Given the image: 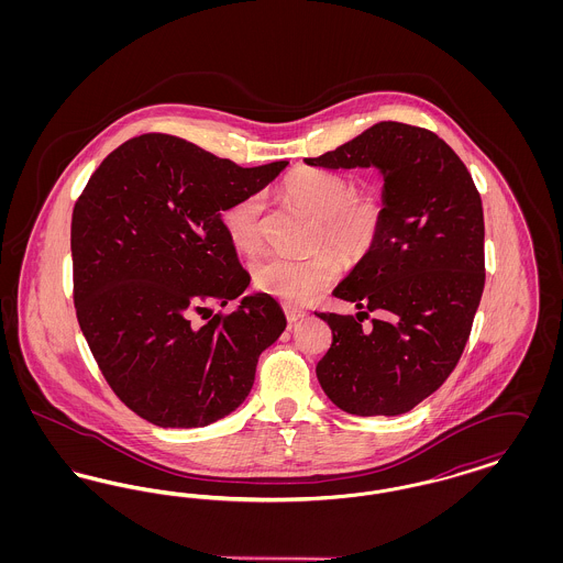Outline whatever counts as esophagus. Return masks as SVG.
<instances>
[{"instance_id": "1", "label": "esophagus", "mask_w": 563, "mask_h": 563, "mask_svg": "<svg viewBox=\"0 0 563 563\" xmlns=\"http://www.w3.org/2000/svg\"><path fill=\"white\" fill-rule=\"evenodd\" d=\"M285 317H287V321L297 322L301 321L303 317H306V312L303 310H299V308H291V306H287L285 308Z\"/></svg>"}]
</instances>
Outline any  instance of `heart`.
Listing matches in <instances>:
<instances>
[{
  "label": "heart",
  "instance_id": "1",
  "mask_svg": "<svg viewBox=\"0 0 563 563\" xmlns=\"http://www.w3.org/2000/svg\"><path fill=\"white\" fill-rule=\"evenodd\" d=\"M285 194L295 205L314 214L310 246H331L349 260L365 257L382 234L386 219L384 194L375 186L352 188L346 175L327 168H299L285 181ZM262 194H244L221 211L230 242L244 253L264 244ZM340 274V262L329 249L308 255H268L253 264V285L285 303L301 306L322 294Z\"/></svg>",
  "mask_w": 563,
  "mask_h": 563
}]
</instances>
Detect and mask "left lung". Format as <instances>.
I'll return each mask as SVG.
<instances>
[{
  "label": "left lung",
  "mask_w": 563,
  "mask_h": 563,
  "mask_svg": "<svg viewBox=\"0 0 563 563\" xmlns=\"http://www.w3.org/2000/svg\"><path fill=\"white\" fill-rule=\"evenodd\" d=\"M306 162L382 170V234L333 291L361 312H317L333 335L317 377L349 413L399 416L450 377L468 342L485 285L482 196L443 139L401 122L374 124ZM369 311L383 319L365 328Z\"/></svg>",
  "instance_id": "8db88e82"
}]
</instances>
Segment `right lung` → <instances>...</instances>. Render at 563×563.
<instances>
[{"mask_svg":"<svg viewBox=\"0 0 563 563\" xmlns=\"http://www.w3.org/2000/svg\"><path fill=\"white\" fill-rule=\"evenodd\" d=\"M289 162L242 168L186 139L133 136L92 173L71 217L74 303L115 397L162 429L225 418L251 393L257 358L287 321L249 287L221 211L266 188ZM205 319V317H202Z\"/></svg>","mask_w":563,"mask_h":563,"instance_id":"add662e5","label":"right lung"}]
</instances>
